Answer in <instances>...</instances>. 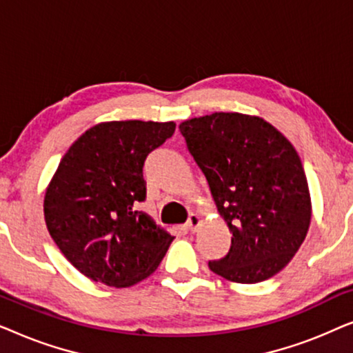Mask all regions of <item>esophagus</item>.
<instances>
[{"label":"esophagus","mask_w":353,"mask_h":353,"mask_svg":"<svg viewBox=\"0 0 353 353\" xmlns=\"http://www.w3.org/2000/svg\"><path fill=\"white\" fill-rule=\"evenodd\" d=\"M201 223V219L197 216L196 214H191L190 216H188V221H186V228L190 231H196L197 226H199Z\"/></svg>","instance_id":"1"}]
</instances>
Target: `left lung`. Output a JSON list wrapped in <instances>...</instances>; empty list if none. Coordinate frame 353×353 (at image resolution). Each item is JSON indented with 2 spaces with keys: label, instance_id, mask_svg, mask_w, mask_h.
Wrapping results in <instances>:
<instances>
[{
  "label": "left lung",
  "instance_id": "8db88e82",
  "mask_svg": "<svg viewBox=\"0 0 353 353\" xmlns=\"http://www.w3.org/2000/svg\"><path fill=\"white\" fill-rule=\"evenodd\" d=\"M207 178L231 245L209 268L228 281L272 278L305 239L312 205L301 157L263 119L215 112L180 125Z\"/></svg>",
  "mask_w": 353,
  "mask_h": 353
}]
</instances>
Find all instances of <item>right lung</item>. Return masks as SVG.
<instances>
[{"mask_svg": "<svg viewBox=\"0 0 353 353\" xmlns=\"http://www.w3.org/2000/svg\"><path fill=\"white\" fill-rule=\"evenodd\" d=\"M173 122L99 123L69 148L45 196V220L64 257L93 281L133 286L156 272L173 236L144 212V162Z\"/></svg>", "mask_w": 353, "mask_h": 353, "instance_id": "obj_1", "label": "right lung"}]
</instances>
